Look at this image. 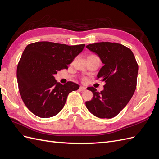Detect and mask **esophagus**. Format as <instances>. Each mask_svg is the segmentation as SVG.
<instances>
[{
  "mask_svg": "<svg viewBox=\"0 0 159 159\" xmlns=\"http://www.w3.org/2000/svg\"><path fill=\"white\" fill-rule=\"evenodd\" d=\"M79 89L80 91H85L86 90V88L84 87H82V86H81V87H80Z\"/></svg>",
  "mask_w": 159,
  "mask_h": 159,
  "instance_id": "esophagus-1",
  "label": "esophagus"
}]
</instances>
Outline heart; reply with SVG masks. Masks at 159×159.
<instances>
[{
    "label": "heart",
    "mask_w": 159,
    "mask_h": 159,
    "mask_svg": "<svg viewBox=\"0 0 159 159\" xmlns=\"http://www.w3.org/2000/svg\"><path fill=\"white\" fill-rule=\"evenodd\" d=\"M83 81H86V79H85V78H84V79L83 80Z\"/></svg>",
    "instance_id": "1"
}]
</instances>
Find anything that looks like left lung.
<instances>
[{
	"label": "left lung",
	"instance_id": "1",
	"mask_svg": "<svg viewBox=\"0 0 159 159\" xmlns=\"http://www.w3.org/2000/svg\"><path fill=\"white\" fill-rule=\"evenodd\" d=\"M86 48L104 64L97 77L105 83L101 92L88 88L93 97L85 102L86 107L99 118H113L126 106L135 91L139 68L135 57L131 50L117 43L98 42Z\"/></svg>",
	"mask_w": 159,
	"mask_h": 159
}]
</instances>
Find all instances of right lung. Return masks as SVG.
Masks as SVG:
<instances>
[{
  "label": "right lung",
  "instance_id": "right-lung-1",
  "mask_svg": "<svg viewBox=\"0 0 159 159\" xmlns=\"http://www.w3.org/2000/svg\"><path fill=\"white\" fill-rule=\"evenodd\" d=\"M85 44L68 46L50 42L28 44L17 66L16 76L22 99L27 108L38 117L55 116L63 109L67 97L80 85L72 81L62 85L54 75L68 69Z\"/></svg>",
  "mask_w": 159,
  "mask_h": 159
}]
</instances>
